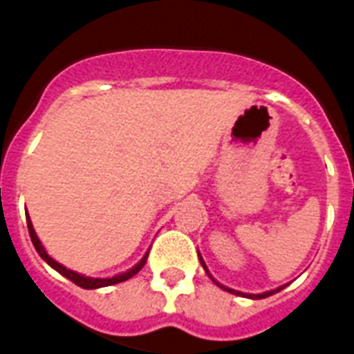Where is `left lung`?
Here are the masks:
<instances>
[{
    "label": "left lung",
    "instance_id": "1",
    "mask_svg": "<svg viewBox=\"0 0 354 354\" xmlns=\"http://www.w3.org/2000/svg\"><path fill=\"white\" fill-rule=\"evenodd\" d=\"M199 260H201V266L205 267V271H207V266H205V261H203V258H201V256H199ZM207 273H208V271H207ZM210 279H212V277H210ZM212 281H214V279H212ZM214 282H216V281H214ZM216 284H218L220 288L225 290V292H231V294H237V296H245V294H241V292H235V290L225 288V286H222L220 282H216ZM282 288H284V286H281V288H277V290H271V292H263V294H254V296H250V297H252V299H263V297L271 296V294H274V292H281Z\"/></svg>",
    "mask_w": 354,
    "mask_h": 354
}]
</instances>
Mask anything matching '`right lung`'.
<instances>
[{"label": "right lung", "mask_w": 354, "mask_h": 354, "mask_svg": "<svg viewBox=\"0 0 354 354\" xmlns=\"http://www.w3.org/2000/svg\"><path fill=\"white\" fill-rule=\"evenodd\" d=\"M26 220H28V231H30V239H32V243H34L37 254H39L43 260L47 261V263H49L53 269H57L58 273L64 274L66 279H70L73 284H77V286H81V288H85V290L102 288V286H111V284H117V282L129 281L131 277H134V274L138 273L142 267L146 266L147 254L138 261V263H136V266L132 267L131 271H127V273H121V274H115V277H111V279H88V277H83V274L75 273V271H72V269H66L64 266H60L58 261L53 260L49 254L45 252V248L41 246V243H39V239H37V235H35V231H34V225H32V222H30V218H28V216H26Z\"/></svg>", "instance_id": "right-lung-1"}]
</instances>
